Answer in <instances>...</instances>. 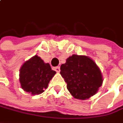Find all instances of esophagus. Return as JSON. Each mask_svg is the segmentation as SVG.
Wrapping results in <instances>:
<instances>
[{"label": "esophagus", "mask_w": 123, "mask_h": 123, "mask_svg": "<svg viewBox=\"0 0 123 123\" xmlns=\"http://www.w3.org/2000/svg\"><path fill=\"white\" fill-rule=\"evenodd\" d=\"M54 70H55L57 73H59V72L60 71V68L59 66H57V67L54 68Z\"/></svg>", "instance_id": "34e87169"}]
</instances>
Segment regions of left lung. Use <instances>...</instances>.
I'll list each match as a JSON object with an SVG mask.
<instances>
[{
  "label": "left lung",
  "instance_id": "left-lung-1",
  "mask_svg": "<svg viewBox=\"0 0 123 123\" xmlns=\"http://www.w3.org/2000/svg\"><path fill=\"white\" fill-rule=\"evenodd\" d=\"M60 74L72 96L79 99L94 95L102 84V73L94 61L86 56L73 55L60 66Z\"/></svg>",
  "mask_w": 123,
  "mask_h": 123
}]
</instances>
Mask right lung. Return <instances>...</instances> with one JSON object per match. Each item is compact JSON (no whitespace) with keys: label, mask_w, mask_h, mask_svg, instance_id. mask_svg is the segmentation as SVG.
<instances>
[{"label":"right lung","mask_w":123,"mask_h":123,"mask_svg":"<svg viewBox=\"0 0 123 123\" xmlns=\"http://www.w3.org/2000/svg\"><path fill=\"white\" fill-rule=\"evenodd\" d=\"M55 74L49 63H44L39 57L35 55L25 62L20 69L21 86L33 95L41 94L47 89Z\"/></svg>","instance_id":"add662e5"}]
</instances>
